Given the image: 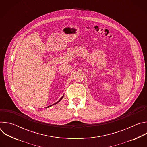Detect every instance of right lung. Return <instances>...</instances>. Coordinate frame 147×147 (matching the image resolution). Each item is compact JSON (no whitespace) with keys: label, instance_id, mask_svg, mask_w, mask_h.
<instances>
[{"label":"right lung","instance_id":"right-lung-1","mask_svg":"<svg viewBox=\"0 0 147 147\" xmlns=\"http://www.w3.org/2000/svg\"><path fill=\"white\" fill-rule=\"evenodd\" d=\"M63 96H64V95H63V96H62V97H61V98H60V100H59V101H57V102H56V103H54V104H53V105H50V106H49V107H48V108H49V107H51V106H52V105H55V104H56V103H58V102H60V100H61V99H62V98H63Z\"/></svg>","mask_w":147,"mask_h":147}]
</instances>
